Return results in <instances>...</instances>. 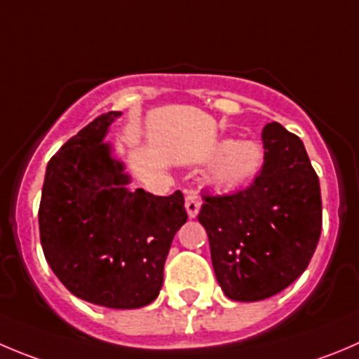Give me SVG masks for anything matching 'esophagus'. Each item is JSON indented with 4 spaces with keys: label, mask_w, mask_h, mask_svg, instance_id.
Returning a JSON list of instances; mask_svg holds the SVG:
<instances>
[{
    "label": "esophagus",
    "mask_w": 359,
    "mask_h": 359,
    "mask_svg": "<svg viewBox=\"0 0 359 359\" xmlns=\"http://www.w3.org/2000/svg\"><path fill=\"white\" fill-rule=\"evenodd\" d=\"M201 197L197 196V192H189L185 197V208H187V213H189L190 218H196L197 213L201 210Z\"/></svg>",
    "instance_id": "1"
}]
</instances>
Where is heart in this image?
<instances>
[{"mask_svg":"<svg viewBox=\"0 0 359 359\" xmlns=\"http://www.w3.org/2000/svg\"><path fill=\"white\" fill-rule=\"evenodd\" d=\"M206 162L213 163L208 183L217 190H234L254 180L264 163V149L254 141L224 137L210 146Z\"/></svg>","mask_w":359,"mask_h":359,"instance_id":"1","label":"heart"}]
</instances>
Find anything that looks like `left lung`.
<instances>
[{"instance_id":"left-lung-1","label":"left lung","mask_w":359,"mask_h":359,"mask_svg":"<svg viewBox=\"0 0 359 359\" xmlns=\"http://www.w3.org/2000/svg\"><path fill=\"white\" fill-rule=\"evenodd\" d=\"M264 165L247 190L204 196L199 222L215 276L234 302L278 294L306 269L320 236L319 177L302 139L273 121L262 128Z\"/></svg>"}]
</instances>
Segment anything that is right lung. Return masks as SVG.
<instances>
[{
	"label": "right lung",
	"mask_w": 359,
	"mask_h": 359,
	"mask_svg": "<svg viewBox=\"0 0 359 359\" xmlns=\"http://www.w3.org/2000/svg\"><path fill=\"white\" fill-rule=\"evenodd\" d=\"M121 112L84 126L49 160L39 210L40 241L54 275L74 296L107 309L155 302L174 234L187 222L180 190L137 189L105 142Z\"/></svg>",
	"instance_id": "obj_1"
}]
</instances>
